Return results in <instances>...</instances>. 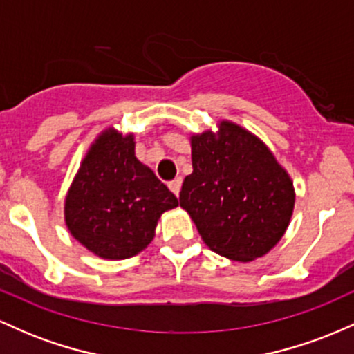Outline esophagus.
Segmentation results:
<instances>
[{"mask_svg":"<svg viewBox=\"0 0 354 354\" xmlns=\"http://www.w3.org/2000/svg\"><path fill=\"white\" fill-rule=\"evenodd\" d=\"M181 185H183V178H176V180H173L171 183H169V189H171L173 193L178 196V194H180Z\"/></svg>","mask_w":354,"mask_h":354,"instance_id":"obj_1","label":"esophagus"}]
</instances>
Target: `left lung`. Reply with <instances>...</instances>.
<instances>
[{
	"mask_svg": "<svg viewBox=\"0 0 354 354\" xmlns=\"http://www.w3.org/2000/svg\"><path fill=\"white\" fill-rule=\"evenodd\" d=\"M193 173L180 205L203 241L234 261L266 254L281 239L295 206V189L270 149L239 126L223 121L191 138Z\"/></svg>",
	"mask_w": 354,
	"mask_h": 354,
	"instance_id": "left-lung-1",
	"label": "left lung"
}]
</instances>
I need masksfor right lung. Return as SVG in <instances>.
Returning a JSON list of instances; mask_svg holds the SVG:
<instances>
[{
    "instance_id": "add662e5",
    "label": "right lung",
    "mask_w": 354,
    "mask_h": 354,
    "mask_svg": "<svg viewBox=\"0 0 354 354\" xmlns=\"http://www.w3.org/2000/svg\"><path fill=\"white\" fill-rule=\"evenodd\" d=\"M178 198L136 160L133 136L104 131L81 163L64 203L71 234L101 258H131L151 243Z\"/></svg>"
}]
</instances>
